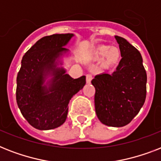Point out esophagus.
Returning <instances> with one entry per match:
<instances>
[{
    "mask_svg": "<svg viewBox=\"0 0 161 161\" xmlns=\"http://www.w3.org/2000/svg\"><path fill=\"white\" fill-rule=\"evenodd\" d=\"M92 79H93V75L92 74H90V73L86 74V82H87V83H90Z\"/></svg>",
    "mask_w": 161,
    "mask_h": 161,
    "instance_id": "esophagus-1",
    "label": "esophagus"
}]
</instances>
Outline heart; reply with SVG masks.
Returning a JSON list of instances; mask_svg holds the SVG:
<instances>
[{
    "instance_id": "heart-1",
    "label": "heart",
    "mask_w": 161,
    "mask_h": 161,
    "mask_svg": "<svg viewBox=\"0 0 161 161\" xmlns=\"http://www.w3.org/2000/svg\"><path fill=\"white\" fill-rule=\"evenodd\" d=\"M93 56L96 59L103 58V65L104 67H112L116 65L120 59V51L115 47L101 45L96 47L93 51Z\"/></svg>"
}]
</instances>
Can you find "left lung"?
<instances>
[{"instance_id": "1", "label": "left lung", "mask_w": 161, "mask_h": 161, "mask_svg": "<svg viewBox=\"0 0 161 161\" xmlns=\"http://www.w3.org/2000/svg\"><path fill=\"white\" fill-rule=\"evenodd\" d=\"M122 59L112 73L95 76L96 114L103 125L123 127L140 112L146 98L147 75L141 54L121 36H115Z\"/></svg>"}]
</instances>
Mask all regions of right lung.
<instances>
[{
	"label": "right lung",
	"mask_w": 161,
	"mask_h": 161,
	"mask_svg": "<svg viewBox=\"0 0 161 161\" xmlns=\"http://www.w3.org/2000/svg\"><path fill=\"white\" fill-rule=\"evenodd\" d=\"M73 34L44 36L26 52L16 78V103L26 121L40 130L59 127L67 119L68 103L83 88L86 77L73 79L63 68H56V58ZM54 76L50 87L42 85L46 75Z\"/></svg>",
	"instance_id": "add662e5"
}]
</instances>
